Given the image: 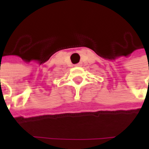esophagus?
Instances as JSON below:
<instances>
[{"label": "esophagus", "instance_id": "1", "mask_svg": "<svg viewBox=\"0 0 149 149\" xmlns=\"http://www.w3.org/2000/svg\"><path fill=\"white\" fill-rule=\"evenodd\" d=\"M75 66H76V67H80V66H81V64H80V63H79V64H77V65H75Z\"/></svg>", "mask_w": 149, "mask_h": 149}]
</instances>
